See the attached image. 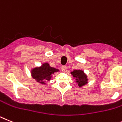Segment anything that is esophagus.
<instances>
[{
  "mask_svg": "<svg viewBox=\"0 0 122 122\" xmlns=\"http://www.w3.org/2000/svg\"><path fill=\"white\" fill-rule=\"evenodd\" d=\"M61 70H62V71L64 72V71H66L67 70V66H62L61 67Z\"/></svg>",
  "mask_w": 122,
  "mask_h": 122,
  "instance_id": "obj_1",
  "label": "esophagus"
}]
</instances>
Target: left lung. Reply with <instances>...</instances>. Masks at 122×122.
Segmentation results:
<instances>
[{
  "label": "left lung",
  "mask_w": 122,
  "mask_h": 122,
  "mask_svg": "<svg viewBox=\"0 0 122 122\" xmlns=\"http://www.w3.org/2000/svg\"><path fill=\"white\" fill-rule=\"evenodd\" d=\"M71 74L76 79V82H78V86L80 87L87 83L88 79L87 78V76L82 70L73 71L72 72H71Z\"/></svg>",
  "instance_id": "obj_1"
}]
</instances>
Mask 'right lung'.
<instances>
[{
  "instance_id": "obj_1",
  "label": "right lung",
  "mask_w": 122,
  "mask_h": 122,
  "mask_svg": "<svg viewBox=\"0 0 122 122\" xmlns=\"http://www.w3.org/2000/svg\"><path fill=\"white\" fill-rule=\"evenodd\" d=\"M58 71H59L58 69L50 67L48 63H44L41 67L33 69L31 70V75L38 82L45 84V81H50L52 74Z\"/></svg>"
}]
</instances>
